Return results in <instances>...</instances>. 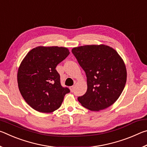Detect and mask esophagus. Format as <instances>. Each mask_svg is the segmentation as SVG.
<instances>
[{
	"label": "esophagus",
	"mask_w": 147,
	"mask_h": 147,
	"mask_svg": "<svg viewBox=\"0 0 147 147\" xmlns=\"http://www.w3.org/2000/svg\"><path fill=\"white\" fill-rule=\"evenodd\" d=\"M69 89H70L71 91L73 92V89H74V86H71V87H69Z\"/></svg>",
	"instance_id": "obj_1"
}]
</instances>
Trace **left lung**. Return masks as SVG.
Here are the masks:
<instances>
[{
	"label": "left lung",
	"instance_id": "left-lung-1",
	"mask_svg": "<svg viewBox=\"0 0 147 147\" xmlns=\"http://www.w3.org/2000/svg\"><path fill=\"white\" fill-rule=\"evenodd\" d=\"M72 53L85 71L88 89L78 100L84 108L98 111L117 100L126 82L123 59L115 49L105 45L74 47Z\"/></svg>",
	"mask_w": 147,
	"mask_h": 147
}]
</instances>
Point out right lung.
<instances>
[{
    "mask_svg": "<svg viewBox=\"0 0 147 147\" xmlns=\"http://www.w3.org/2000/svg\"><path fill=\"white\" fill-rule=\"evenodd\" d=\"M70 54L65 47L39 46L32 49L21 61L17 82L22 96L35 110L51 113L61 106L70 92L63 88L56 66Z\"/></svg>",
    "mask_w": 147,
    "mask_h": 147,
    "instance_id": "right-lung-1",
    "label": "right lung"
}]
</instances>
